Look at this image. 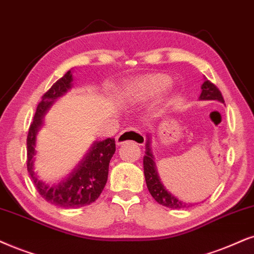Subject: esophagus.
Instances as JSON below:
<instances>
[{
	"label": "esophagus",
	"mask_w": 254,
	"mask_h": 254,
	"mask_svg": "<svg viewBox=\"0 0 254 254\" xmlns=\"http://www.w3.org/2000/svg\"><path fill=\"white\" fill-rule=\"evenodd\" d=\"M132 142L138 145H143L145 143V137L144 134L133 127H127V130H123L122 132L116 137L117 145H122L123 143Z\"/></svg>",
	"instance_id": "34e87169"
}]
</instances>
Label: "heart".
I'll list each match as a JSON object with an SVG mask.
<instances>
[{
  "instance_id": "b5f03b06",
  "label": "heart",
  "mask_w": 254,
  "mask_h": 254,
  "mask_svg": "<svg viewBox=\"0 0 254 254\" xmlns=\"http://www.w3.org/2000/svg\"><path fill=\"white\" fill-rule=\"evenodd\" d=\"M171 84V78L164 73H153L137 79L127 90V102L140 103L147 99L156 98L160 92L165 91Z\"/></svg>"
}]
</instances>
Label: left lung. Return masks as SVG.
Wrapping results in <instances>:
<instances>
[{"instance_id":"obj_1","label":"left lung","mask_w":254,"mask_h":254,"mask_svg":"<svg viewBox=\"0 0 254 254\" xmlns=\"http://www.w3.org/2000/svg\"><path fill=\"white\" fill-rule=\"evenodd\" d=\"M200 99L204 101H219L224 103L223 95H221L220 90L213 84L212 82L205 81L201 85V94ZM144 165V176H145L146 186L149 189V192L152 195L153 199L158 204H162L163 206L170 207V208H185L189 206H192V204H186L179 200L176 197L168 192V190L162 184L160 179L158 177V173L156 170V164L153 162L152 153L150 150V139H147L146 143V155L144 156L143 159Z\"/></svg>"}]
</instances>
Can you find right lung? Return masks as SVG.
<instances>
[{
  "instance_id": "right-lung-1",
  "label": "right lung",
  "mask_w": 254,
  "mask_h": 254,
  "mask_svg": "<svg viewBox=\"0 0 254 254\" xmlns=\"http://www.w3.org/2000/svg\"><path fill=\"white\" fill-rule=\"evenodd\" d=\"M71 82L72 73L68 71L42 96V101L37 105L27 137V168L36 190L48 203L64 208L84 206L94 203L99 197L108 181L109 163L116 151L115 138H108L103 142L94 144L84 160L66 181L60 183L59 185L48 186L37 179L33 169L36 133L43 124L44 114L57 98L71 88Z\"/></svg>"
}]
</instances>
